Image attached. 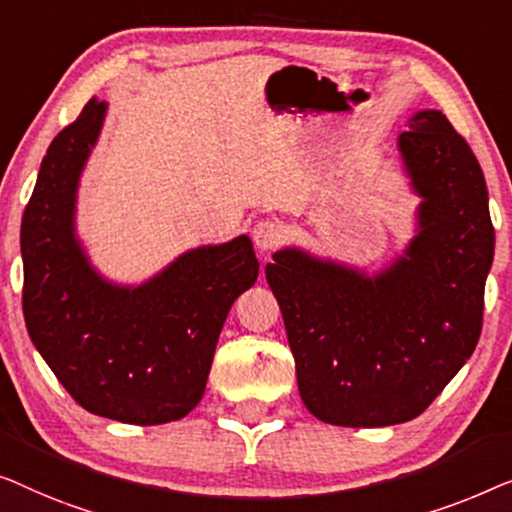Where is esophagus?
Here are the masks:
<instances>
[{"instance_id": "1", "label": "esophagus", "mask_w": 512, "mask_h": 512, "mask_svg": "<svg viewBox=\"0 0 512 512\" xmlns=\"http://www.w3.org/2000/svg\"><path fill=\"white\" fill-rule=\"evenodd\" d=\"M285 239V229L276 220H259L253 227V241L255 246L262 250V253H269V250L278 248Z\"/></svg>"}]
</instances>
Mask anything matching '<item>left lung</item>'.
Returning a JSON list of instances; mask_svg holds the SVG:
<instances>
[{
  "instance_id": "1",
  "label": "left lung",
  "mask_w": 512,
  "mask_h": 512,
  "mask_svg": "<svg viewBox=\"0 0 512 512\" xmlns=\"http://www.w3.org/2000/svg\"><path fill=\"white\" fill-rule=\"evenodd\" d=\"M408 127L399 150L422 204L406 257L373 278L294 248L266 264L301 401L338 427L424 413L482 331L494 257L485 176L441 111L415 113Z\"/></svg>"
}]
</instances>
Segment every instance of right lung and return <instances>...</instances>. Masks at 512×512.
<instances>
[{
    "label": "right lung",
    "mask_w": 512,
    "mask_h": 512,
    "mask_svg": "<svg viewBox=\"0 0 512 512\" xmlns=\"http://www.w3.org/2000/svg\"><path fill=\"white\" fill-rule=\"evenodd\" d=\"M104 113L106 102L90 99L41 162L20 227L25 325L85 410L127 424L174 422L204 397L222 325L259 262L239 236L190 250L134 290L99 278L74 236V201Z\"/></svg>",
    "instance_id": "1"
}]
</instances>
